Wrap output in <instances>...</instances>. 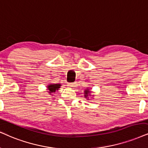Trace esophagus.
<instances>
[{
  "instance_id": "esophagus-1",
  "label": "esophagus",
  "mask_w": 148,
  "mask_h": 148,
  "mask_svg": "<svg viewBox=\"0 0 148 148\" xmlns=\"http://www.w3.org/2000/svg\"><path fill=\"white\" fill-rule=\"evenodd\" d=\"M68 85L70 87H74V86L75 85V84L72 83H68Z\"/></svg>"
}]
</instances>
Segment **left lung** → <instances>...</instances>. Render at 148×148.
<instances>
[{
    "instance_id": "8db88e82",
    "label": "left lung",
    "mask_w": 148,
    "mask_h": 148,
    "mask_svg": "<svg viewBox=\"0 0 148 148\" xmlns=\"http://www.w3.org/2000/svg\"><path fill=\"white\" fill-rule=\"evenodd\" d=\"M91 91H90V89H89V88H87V89H85V91H84V96H85V98L87 99V100H89V96H91Z\"/></svg>"
}]
</instances>
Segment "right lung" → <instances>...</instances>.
Returning a JSON list of instances; mask_svg holds the SVG:
<instances>
[{
	"label": "right lung",
	"mask_w": 148,
	"mask_h": 148,
	"mask_svg": "<svg viewBox=\"0 0 148 148\" xmlns=\"http://www.w3.org/2000/svg\"><path fill=\"white\" fill-rule=\"evenodd\" d=\"M61 84H59V83H58V84H52V83L48 84V86H47V90H48L47 92H48L50 95H51V93H55L56 91L59 90V89L61 87Z\"/></svg>",
	"instance_id": "obj_1"
}]
</instances>
